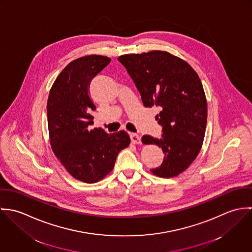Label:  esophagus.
<instances>
[{
	"mask_svg": "<svg viewBox=\"0 0 252 252\" xmlns=\"http://www.w3.org/2000/svg\"><path fill=\"white\" fill-rule=\"evenodd\" d=\"M130 138H131V141H132L133 144H139L142 143L141 137L138 134H136V133L130 134Z\"/></svg>",
	"mask_w": 252,
	"mask_h": 252,
	"instance_id": "1",
	"label": "esophagus"
}]
</instances>
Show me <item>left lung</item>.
Instances as JSON below:
<instances>
[{
    "mask_svg": "<svg viewBox=\"0 0 252 252\" xmlns=\"http://www.w3.org/2000/svg\"><path fill=\"white\" fill-rule=\"evenodd\" d=\"M138 88L145 108L158 107L156 120L161 138L145 135L144 144H156L165 154L160 178H173L185 171L201 150L205 138L208 105L201 79L184 60L166 51H149L118 57Z\"/></svg>",
    "mask_w": 252,
    "mask_h": 252,
    "instance_id": "left-lung-1",
    "label": "left lung"
}]
</instances>
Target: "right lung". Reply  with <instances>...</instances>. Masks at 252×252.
Returning <instances> with one entry per match:
<instances>
[{"label": "right lung", "mask_w": 252, "mask_h": 252, "mask_svg": "<svg viewBox=\"0 0 252 252\" xmlns=\"http://www.w3.org/2000/svg\"><path fill=\"white\" fill-rule=\"evenodd\" d=\"M110 62L107 56L87 55L71 62L55 79L47 100V124L55 156L75 180L94 183L114 167L118 153L130 143L125 131H91L96 107L90 97L91 80Z\"/></svg>", "instance_id": "right-lung-1"}]
</instances>
